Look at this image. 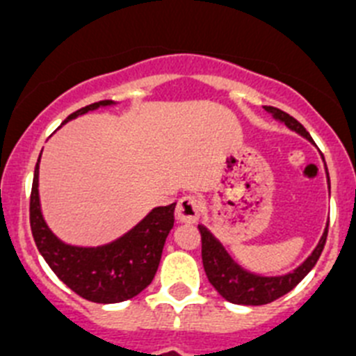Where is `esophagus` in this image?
Listing matches in <instances>:
<instances>
[{"label": "esophagus", "mask_w": 356, "mask_h": 356, "mask_svg": "<svg viewBox=\"0 0 356 356\" xmlns=\"http://www.w3.org/2000/svg\"><path fill=\"white\" fill-rule=\"evenodd\" d=\"M200 216V204L195 197L188 195L179 200L177 207H175V218L181 223H193L197 222V218Z\"/></svg>", "instance_id": "obj_1"}]
</instances>
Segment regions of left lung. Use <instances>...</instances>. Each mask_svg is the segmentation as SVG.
I'll return each instance as SVG.
<instances>
[{
    "label": "left lung",
    "instance_id": "obj_1",
    "mask_svg": "<svg viewBox=\"0 0 356 356\" xmlns=\"http://www.w3.org/2000/svg\"><path fill=\"white\" fill-rule=\"evenodd\" d=\"M264 110L268 113H271V117L278 122L286 124L291 131L302 134L303 138L309 140L310 143H314V140L310 138V134L307 133L305 127L298 122L296 118L291 117L286 111L278 110L273 106H264ZM325 161V159H323ZM326 179H328V188H330V177H328V168H326ZM202 236V262H204V270H206L207 278L213 284L214 289L225 298L227 302L238 303V305H266V303L273 302L277 298L284 296V294L289 293L291 289L300 284L303 278L307 277L310 270H312L316 262H318L319 255H321L323 248H325L326 243V234H328V223L325 227V232H323L321 239L316 245V248L312 250V254L302 262V264L294 268L293 271L284 275H259L254 271L245 270L241 264L234 261L232 255L227 252V248L223 246V243L207 229L206 225H198Z\"/></svg>",
    "mask_w": 356,
    "mask_h": 356
}]
</instances>
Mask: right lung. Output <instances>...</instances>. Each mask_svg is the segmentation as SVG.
Instances as JSON below:
<instances>
[{
    "mask_svg": "<svg viewBox=\"0 0 356 356\" xmlns=\"http://www.w3.org/2000/svg\"><path fill=\"white\" fill-rule=\"evenodd\" d=\"M115 104V101L88 104L69 115L63 124L97 108ZM38 163L40 158L35 166L31 186L30 225L35 245L51 270L67 287L88 302L118 303L142 293L158 271L166 236L175 222V202L170 206L150 209L133 229L106 245H69L62 241L44 220L38 195Z\"/></svg>",
    "mask_w": 356,
    "mask_h": 356,
    "instance_id": "1",
    "label": "right lung"
}]
</instances>
